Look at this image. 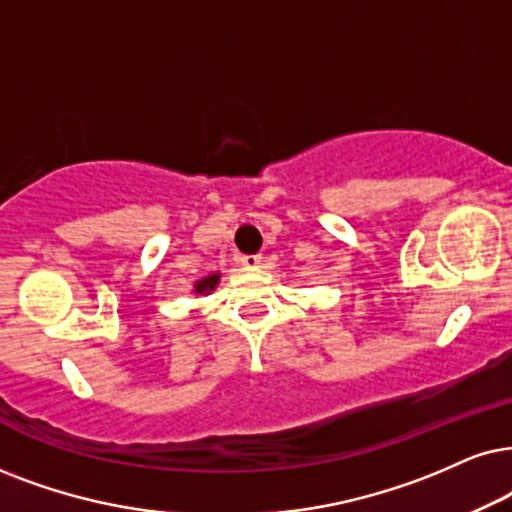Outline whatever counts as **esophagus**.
<instances>
[{"instance_id":"1","label":"esophagus","mask_w":512,"mask_h":512,"mask_svg":"<svg viewBox=\"0 0 512 512\" xmlns=\"http://www.w3.org/2000/svg\"><path fill=\"white\" fill-rule=\"evenodd\" d=\"M260 262H262V255H243L241 257V264L245 269H257L260 267Z\"/></svg>"}]
</instances>
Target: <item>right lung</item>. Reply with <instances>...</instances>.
<instances>
[{"mask_svg":"<svg viewBox=\"0 0 512 512\" xmlns=\"http://www.w3.org/2000/svg\"><path fill=\"white\" fill-rule=\"evenodd\" d=\"M219 281V274H212L208 278H203V281L196 283V293H210V290H215Z\"/></svg>","mask_w":512,"mask_h":512,"instance_id":"obj_1","label":"right lung"}]
</instances>
